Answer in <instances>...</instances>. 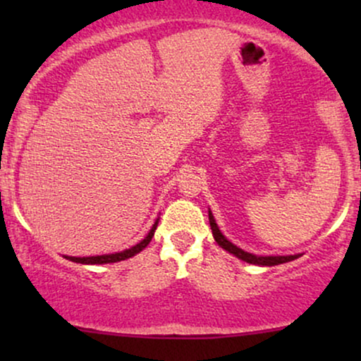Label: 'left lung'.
I'll use <instances>...</instances> for the list:
<instances>
[{"instance_id":"1","label":"left lung","mask_w":361,"mask_h":361,"mask_svg":"<svg viewBox=\"0 0 361 361\" xmlns=\"http://www.w3.org/2000/svg\"><path fill=\"white\" fill-rule=\"evenodd\" d=\"M209 222H210V229H212L215 243H217L219 246L222 247V250L229 251L231 255L235 256V258L246 261V263L259 264V267H275V264L287 263V261L297 259L300 256V255H290V256H256V255H251V252L243 251L241 247H238L235 244L227 241L226 235H224L221 231H219L217 224H215V219H214V215H212V212H210V210H209Z\"/></svg>"}]
</instances>
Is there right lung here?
I'll return each instance as SVG.
<instances>
[{"label": "right lung", "instance_id": "add662e5", "mask_svg": "<svg viewBox=\"0 0 361 361\" xmlns=\"http://www.w3.org/2000/svg\"><path fill=\"white\" fill-rule=\"evenodd\" d=\"M157 222H159V219L152 224L151 231H149L146 238L142 239V241L135 244V246L128 247L126 251H120V252H114V255H102V256H86V258H76V256H66L69 261H74V263H81V264H105V263H117V261H122V259H127V258H132V256H135L137 252H140L144 250V247L147 246L149 243H151L152 235H154V231L157 227Z\"/></svg>", "mask_w": 361, "mask_h": 361}]
</instances>
